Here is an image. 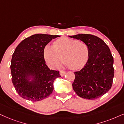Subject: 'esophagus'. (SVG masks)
I'll return each mask as SVG.
<instances>
[{"mask_svg":"<svg viewBox=\"0 0 124 124\" xmlns=\"http://www.w3.org/2000/svg\"><path fill=\"white\" fill-rule=\"evenodd\" d=\"M66 72L65 71H64V70H60V74L62 77L65 76V75L66 74Z\"/></svg>","mask_w":124,"mask_h":124,"instance_id":"1","label":"esophagus"}]
</instances>
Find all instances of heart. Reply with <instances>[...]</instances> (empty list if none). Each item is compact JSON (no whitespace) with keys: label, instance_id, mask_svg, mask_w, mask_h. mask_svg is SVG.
Listing matches in <instances>:
<instances>
[{"label":"heart","instance_id":"b5f03b06","mask_svg":"<svg viewBox=\"0 0 124 124\" xmlns=\"http://www.w3.org/2000/svg\"><path fill=\"white\" fill-rule=\"evenodd\" d=\"M89 46L82 40L66 37L61 38L47 46L44 51V57L51 67L59 66L63 62L68 67L76 70L82 69L87 63L89 57Z\"/></svg>","mask_w":124,"mask_h":124}]
</instances>
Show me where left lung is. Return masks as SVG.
<instances>
[{
  "label": "left lung",
  "instance_id": "1",
  "mask_svg": "<svg viewBox=\"0 0 124 124\" xmlns=\"http://www.w3.org/2000/svg\"><path fill=\"white\" fill-rule=\"evenodd\" d=\"M86 42L89 46V57L80 71H75L72 84L77 94L83 98L95 100L111 89L114 70L113 57L103 40L91 34L69 36Z\"/></svg>",
  "mask_w": 124,
  "mask_h": 124
}]
</instances>
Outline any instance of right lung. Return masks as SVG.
I'll return each mask as SVG.
<instances>
[{
  "instance_id": "right-lung-1",
  "label": "right lung",
  "mask_w": 124,
  "mask_h": 124,
  "mask_svg": "<svg viewBox=\"0 0 124 124\" xmlns=\"http://www.w3.org/2000/svg\"><path fill=\"white\" fill-rule=\"evenodd\" d=\"M58 37L35 34L23 40L15 48L10 66L12 82L22 98L39 101L52 93L54 81L61 76L59 71L50 70L46 65L44 49L53 39ZM29 75L34 76L32 83L27 80Z\"/></svg>"
}]
</instances>
